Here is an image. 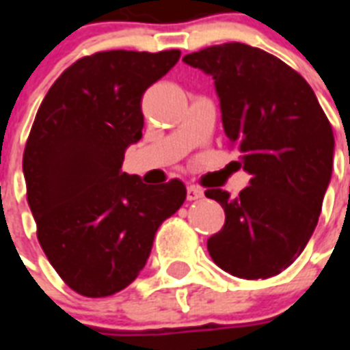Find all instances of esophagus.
Returning a JSON list of instances; mask_svg holds the SVG:
<instances>
[{"mask_svg":"<svg viewBox=\"0 0 350 350\" xmlns=\"http://www.w3.org/2000/svg\"><path fill=\"white\" fill-rule=\"evenodd\" d=\"M200 198H203L202 189H198L196 185L187 187V200L189 202H194V200H200Z\"/></svg>","mask_w":350,"mask_h":350,"instance_id":"1","label":"esophagus"}]
</instances>
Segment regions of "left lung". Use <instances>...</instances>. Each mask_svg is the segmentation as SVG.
I'll use <instances>...</instances> for the list:
<instances>
[{
	"label": "left lung",
	"mask_w": 350,
	"mask_h": 350,
	"mask_svg": "<svg viewBox=\"0 0 350 350\" xmlns=\"http://www.w3.org/2000/svg\"><path fill=\"white\" fill-rule=\"evenodd\" d=\"M183 62L213 76L224 131L250 174L238 198L205 192L225 211L208 254L232 276H276L301 254L320 218L334 161L331 123L310 85L256 46L225 43Z\"/></svg>",
	"instance_id": "left-lung-1"
}]
</instances>
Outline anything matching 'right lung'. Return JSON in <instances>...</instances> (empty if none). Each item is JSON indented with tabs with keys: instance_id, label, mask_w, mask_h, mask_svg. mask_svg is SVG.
Instances as JSON below:
<instances>
[{
	"instance_id": "right-lung-1",
	"label": "right lung",
	"mask_w": 350,
	"mask_h": 350,
	"mask_svg": "<svg viewBox=\"0 0 350 350\" xmlns=\"http://www.w3.org/2000/svg\"><path fill=\"white\" fill-rule=\"evenodd\" d=\"M180 51L81 57L41 101L23 154L27 200L51 265L76 293L105 298L147 263L159 225L183 205L180 180L150 187L121 172L142 139L143 92Z\"/></svg>"
}]
</instances>
